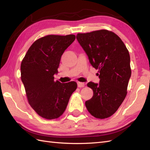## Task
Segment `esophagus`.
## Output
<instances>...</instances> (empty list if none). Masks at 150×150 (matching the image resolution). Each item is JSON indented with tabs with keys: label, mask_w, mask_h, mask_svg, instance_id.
Returning a JSON list of instances; mask_svg holds the SVG:
<instances>
[{
	"label": "esophagus",
	"mask_w": 150,
	"mask_h": 150,
	"mask_svg": "<svg viewBox=\"0 0 150 150\" xmlns=\"http://www.w3.org/2000/svg\"><path fill=\"white\" fill-rule=\"evenodd\" d=\"M77 86L79 88H82V87H84L85 86V84L84 82H77Z\"/></svg>",
	"instance_id": "1"
}]
</instances>
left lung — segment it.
<instances>
[{"mask_svg":"<svg viewBox=\"0 0 150 150\" xmlns=\"http://www.w3.org/2000/svg\"><path fill=\"white\" fill-rule=\"evenodd\" d=\"M76 37L91 66L99 72V83L87 84L93 95L86 101V107L97 119L109 117L126 96L132 74L128 50L119 36L106 30L78 33Z\"/></svg>","mask_w":150,"mask_h":150,"instance_id":"obj_1","label":"left lung"}]
</instances>
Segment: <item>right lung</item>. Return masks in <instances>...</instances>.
Listing matches in <instances>:
<instances>
[{"mask_svg":"<svg viewBox=\"0 0 150 150\" xmlns=\"http://www.w3.org/2000/svg\"><path fill=\"white\" fill-rule=\"evenodd\" d=\"M75 39L74 35L40 38L30 46L22 61L21 80L28 103L44 119H54L62 115L77 89L74 81L61 83L54 81L63 53Z\"/></svg>","mask_w":150,"mask_h":150,"instance_id":"add662e5","label":"right lung"}]
</instances>
